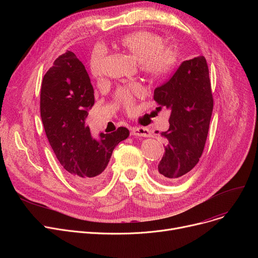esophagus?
<instances>
[{
	"mask_svg": "<svg viewBox=\"0 0 258 258\" xmlns=\"http://www.w3.org/2000/svg\"><path fill=\"white\" fill-rule=\"evenodd\" d=\"M131 135L136 137H150L151 132L146 127H133L131 130Z\"/></svg>",
	"mask_w": 258,
	"mask_h": 258,
	"instance_id": "obj_1",
	"label": "esophagus"
}]
</instances>
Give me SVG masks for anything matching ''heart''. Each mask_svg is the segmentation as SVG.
Segmentation results:
<instances>
[{
	"mask_svg": "<svg viewBox=\"0 0 258 258\" xmlns=\"http://www.w3.org/2000/svg\"><path fill=\"white\" fill-rule=\"evenodd\" d=\"M164 38L150 31H135L124 34L112 43L117 51L130 54L138 61L142 74L153 80L167 77L178 62V52L172 47L164 46ZM104 52L101 47L95 48L91 54L89 66L93 77L101 75V62ZM140 85L133 84L120 88L115 95L116 102L126 111L134 108L135 100L143 95Z\"/></svg>",
	"mask_w": 258,
	"mask_h": 258,
	"instance_id": "heart-1",
	"label": "heart"
}]
</instances>
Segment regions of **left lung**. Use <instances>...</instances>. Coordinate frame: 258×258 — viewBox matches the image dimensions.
Listing matches in <instances>:
<instances>
[{"label":"left lung","mask_w":258,"mask_h":258,"mask_svg":"<svg viewBox=\"0 0 258 258\" xmlns=\"http://www.w3.org/2000/svg\"><path fill=\"white\" fill-rule=\"evenodd\" d=\"M161 110L170 112L169 128L161 133L166 140L165 153L156 168L158 179L174 183L184 179L204 151L213 97L209 69L204 56L185 60L172 77L154 92Z\"/></svg>","instance_id":"1"}]
</instances>
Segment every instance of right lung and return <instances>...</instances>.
I'll return each instance as SVG.
<instances>
[{
    "label": "right lung",
    "instance_id": "obj_1",
    "mask_svg": "<svg viewBox=\"0 0 258 258\" xmlns=\"http://www.w3.org/2000/svg\"><path fill=\"white\" fill-rule=\"evenodd\" d=\"M94 102V89L85 66L73 52L67 51L54 60L43 78L40 117L59 163L83 188L103 182L114 148L130 136V131L120 126L94 139L85 124Z\"/></svg>",
    "mask_w": 258,
    "mask_h": 258
}]
</instances>
